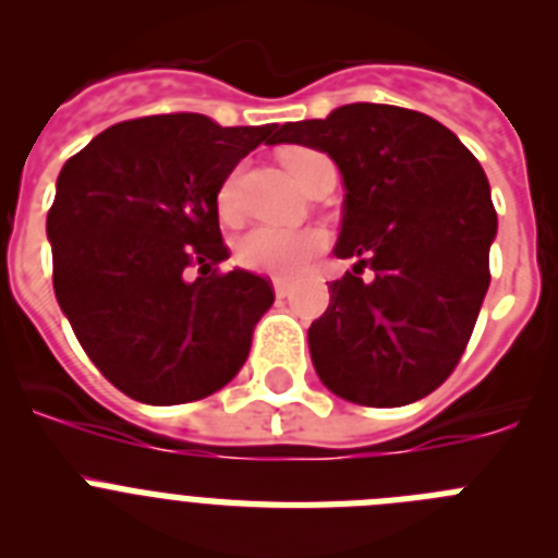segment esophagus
I'll return each instance as SVG.
<instances>
[{
  "label": "esophagus",
  "instance_id": "esophagus-1",
  "mask_svg": "<svg viewBox=\"0 0 558 558\" xmlns=\"http://www.w3.org/2000/svg\"><path fill=\"white\" fill-rule=\"evenodd\" d=\"M290 290H293V284H290L288 279H274V293H276V299H288Z\"/></svg>",
  "mask_w": 558,
  "mask_h": 558
}]
</instances>
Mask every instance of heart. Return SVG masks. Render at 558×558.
Segmentation results:
<instances>
[{
  "label": "heart",
  "mask_w": 558,
  "mask_h": 558,
  "mask_svg": "<svg viewBox=\"0 0 558 558\" xmlns=\"http://www.w3.org/2000/svg\"><path fill=\"white\" fill-rule=\"evenodd\" d=\"M322 153L310 147H284L282 161L295 179L307 181L310 170ZM218 206L223 218H236L240 215V172H231L218 192ZM327 248V234L322 229H288V226H254L236 240V263L243 268L256 270V274L270 276H293L307 268L310 259Z\"/></svg>",
  "instance_id": "obj_1"
}]
</instances>
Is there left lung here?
I'll list each match as a JSON object with an SVG mask.
<instances>
[{
	"label": "left lung",
	"instance_id": "left-lung-1",
	"mask_svg": "<svg viewBox=\"0 0 558 558\" xmlns=\"http://www.w3.org/2000/svg\"><path fill=\"white\" fill-rule=\"evenodd\" d=\"M279 142L327 153L347 190L335 256L354 265L329 282L327 313L307 332L315 372L354 405L427 397L458 366L489 290L486 172L450 128L379 102L284 122Z\"/></svg>",
	"mask_w": 558,
	"mask_h": 558
}]
</instances>
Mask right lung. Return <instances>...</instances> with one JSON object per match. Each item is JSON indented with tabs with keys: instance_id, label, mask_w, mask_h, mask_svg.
<instances>
[{
	"instance_id": "add662e5",
	"label": "right lung",
	"mask_w": 558,
	"mask_h": 558,
	"mask_svg": "<svg viewBox=\"0 0 558 558\" xmlns=\"http://www.w3.org/2000/svg\"><path fill=\"white\" fill-rule=\"evenodd\" d=\"M274 136L276 125L156 113L117 122L63 165L47 215L56 299L83 352L131 399L195 402L243 368L274 288L243 268L211 270L229 259L218 192Z\"/></svg>"
}]
</instances>
